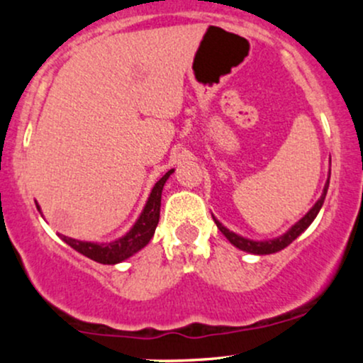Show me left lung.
I'll return each mask as SVG.
<instances>
[{
	"instance_id": "8db88e82",
	"label": "left lung",
	"mask_w": 363,
	"mask_h": 363,
	"mask_svg": "<svg viewBox=\"0 0 363 363\" xmlns=\"http://www.w3.org/2000/svg\"><path fill=\"white\" fill-rule=\"evenodd\" d=\"M329 176H331V170H329ZM328 187H329V177H328L326 184H324L323 194H320V198L318 199V201H315V205L312 206L311 210L307 211V213L303 215L297 223L291 225V227L285 232V234L280 235V237H274V239H268V240H252V239H247V237H242V235L235 234V232L228 230V228L225 227V225L220 223L218 220L215 218V216H213V220H215L216 227L220 228V232H222V234L228 239V242H230L232 245H235V247L240 249V251H245V252H249V254H257V256H264V254H273V252L281 251V249H285L286 245H290L295 239H297L298 235L302 234L303 230H306L307 227H309L312 222H314V218H315V216H318L319 210H320V208H323L324 199H326Z\"/></svg>"
}]
</instances>
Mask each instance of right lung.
I'll return each instance as SVG.
<instances>
[{"mask_svg":"<svg viewBox=\"0 0 363 363\" xmlns=\"http://www.w3.org/2000/svg\"><path fill=\"white\" fill-rule=\"evenodd\" d=\"M174 174V169H170L164 177H160L152 187L147 203H145L143 210L136 220L135 225L119 239L111 240V242H89V240H78L73 237L61 235L62 240L78 251L83 256L90 257V259L101 262V264H118V262L126 261L128 257L135 256L136 252L141 251L150 242L155 228L158 225V218H160V205H162V191H164L165 182ZM37 210L40 211L39 203L35 201ZM43 215V211H40Z\"/></svg>","mask_w":363,"mask_h":363,"instance_id":"1","label":"right lung"}]
</instances>
